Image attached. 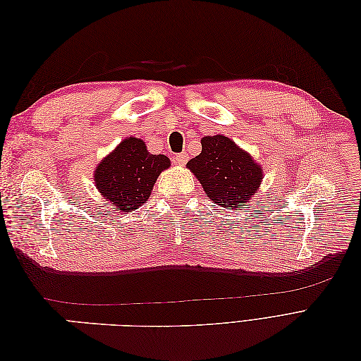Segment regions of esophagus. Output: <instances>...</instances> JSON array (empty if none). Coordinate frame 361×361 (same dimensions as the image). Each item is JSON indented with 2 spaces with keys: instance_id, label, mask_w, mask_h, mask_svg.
<instances>
[{
  "instance_id": "34e87169",
  "label": "esophagus",
  "mask_w": 361,
  "mask_h": 361,
  "mask_svg": "<svg viewBox=\"0 0 361 361\" xmlns=\"http://www.w3.org/2000/svg\"><path fill=\"white\" fill-rule=\"evenodd\" d=\"M187 161H188V154H187V152H182V154L174 157V162H178L179 166H185V164H187Z\"/></svg>"
}]
</instances>
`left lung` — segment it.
I'll return each mask as SVG.
<instances>
[{
	"instance_id": "obj_1",
	"label": "left lung",
	"mask_w": 361,
	"mask_h": 361,
	"mask_svg": "<svg viewBox=\"0 0 361 361\" xmlns=\"http://www.w3.org/2000/svg\"><path fill=\"white\" fill-rule=\"evenodd\" d=\"M187 167L199 179L204 192L224 209L250 206V200L264 179L262 167L235 141L224 135L202 138V154Z\"/></svg>"
}]
</instances>
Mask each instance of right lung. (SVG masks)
I'll return each mask as SVG.
<instances>
[{
	"label": "right lung",
	"instance_id": "1",
	"mask_svg": "<svg viewBox=\"0 0 361 361\" xmlns=\"http://www.w3.org/2000/svg\"><path fill=\"white\" fill-rule=\"evenodd\" d=\"M169 167L166 155H152L143 140L128 137L97 164L93 179L111 209L129 212L147 202L161 171Z\"/></svg>",
	"mask_w": 361,
	"mask_h": 361
}]
</instances>
